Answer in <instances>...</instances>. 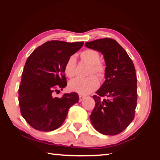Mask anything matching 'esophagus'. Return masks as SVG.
Wrapping results in <instances>:
<instances>
[{
	"instance_id": "obj_1",
	"label": "esophagus",
	"mask_w": 160,
	"mask_h": 160,
	"mask_svg": "<svg viewBox=\"0 0 160 160\" xmlns=\"http://www.w3.org/2000/svg\"><path fill=\"white\" fill-rule=\"evenodd\" d=\"M85 96H83V95H82V94H80L79 95V98H80V102H81V101H82V100L85 99Z\"/></svg>"
}]
</instances>
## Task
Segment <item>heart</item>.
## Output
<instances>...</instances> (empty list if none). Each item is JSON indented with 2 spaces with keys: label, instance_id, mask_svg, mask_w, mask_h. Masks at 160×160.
<instances>
[{
  "label": "heart",
  "instance_id": "obj_1",
  "mask_svg": "<svg viewBox=\"0 0 160 160\" xmlns=\"http://www.w3.org/2000/svg\"><path fill=\"white\" fill-rule=\"evenodd\" d=\"M81 58L91 66L90 73H95L103 76L105 72L104 65L100 63V55L97 51L87 49L80 54ZM76 57L70 56L64 66L65 73L70 78L74 76L76 66ZM99 85V81L95 75L88 78H75L69 82L68 88L70 91L80 94H88L96 90Z\"/></svg>",
  "mask_w": 160,
  "mask_h": 160
}]
</instances>
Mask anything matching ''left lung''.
<instances>
[{
    "label": "left lung",
    "mask_w": 160,
    "mask_h": 160,
    "mask_svg": "<svg viewBox=\"0 0 160 160\" xmlns=\"http://www.w3.org/2000/svg\"><path fill=\"white\" fill-rule=\"evenodd\" d=\"M85 47L102 53L106 64L105 81L92 97L95 107L90 116L100 133L117 135L134 118L137 106V78L132 61L114 39L104 38L85 43ZM101 97L106 99L101 100Z\"/></svg>",
    "instance_id": "8db88e82"
}]
</instances>
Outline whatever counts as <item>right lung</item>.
Instances as JSON below:
<instances>
[{
	"instance_id": "add662e5",
	"label": "right lung",
	"mask_w": 160,
	"mask_h": 160,
	"mask_svg": "<svg viewBox=\"0 0 160 160\" xmlns=\"http://www.w3.org/2000/svg\"><path fill=\"white\" fill-rule=\"evenodd\" d=\"M83 42L49 41L34 50L27 60L19 88L21 114L32 128L52 131L66 119L70 107L79 101L76 92L53 97L56 88L67 85L64 66L70 56L81 48Z\"/></svg>"
}]
</instances>
